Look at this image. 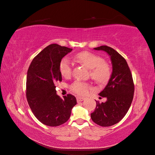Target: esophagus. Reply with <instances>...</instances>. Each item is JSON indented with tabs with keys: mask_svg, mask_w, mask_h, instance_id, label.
Masks as SVG:
<instances>
[{
	"mask_svg": "<svg viewBox=\"0 0 155 155\" xmlns=\"http://www.w3.org/2000/svg\"><path fill=\"white\" fill-rule=\"evenodd\" d=\"M85 100V97H77V101L78 102H81L82 101H84Z\"/></svg>",
	"mask_w": 155,
	"mask_h": 155,
	"instance_id": "1",
	"label": "esophagus"
}]
</instances>
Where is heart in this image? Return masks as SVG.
<instances>
[{
    "instance_id": "obj_1",
    "label": "heart",
    "mask_w": 155,
    "mask_h": 155,
    "mask_svg": "<svg viewBox=\"0 0 155 155\" xmlns=\"http://www.w3.org/2000/svg\"><path fill=\"white\" fill-rule=\"evenodd\" d=\"M76 61L90 69V76L92 79L100 84L109 81L112 75V68L109 63L105 61L100 56L90 51H84L74 55ZM59 72L64 78L71 76L73 64L67 58H63L59 63ZM91 88L87 82L76 81L71 85L70 89L78 95H85Z\"/></svg>"
}]
</instances>
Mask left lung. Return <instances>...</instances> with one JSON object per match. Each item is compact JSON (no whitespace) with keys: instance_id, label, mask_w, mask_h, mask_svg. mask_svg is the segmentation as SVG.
<instances>
[{"instance_id":"1","label":"left lung","mask_w":155,"mask_h":155,"mask_svg":"<svg viewBox=\"0 0 155 155\" xmlns=\"http://www.w3.org/2000/svg\"><path fill=\"white\" fill-rule=\"evenodd\" d=\"M94 50H104L110 55L112 72L109 83L99 94L107 100L101 104L96 101V109L91 116L96 124L109 127L118 123L129 110L134 96V82L127 63L118 51L107 46Z\"/></svg>"}]
</instances>
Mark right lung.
<instances>
[{"instance_id":"obj_1","label":"right lung","mask_w":155,"mask_h":155,"mask_svg":"<svg viewBox=\"0 0 155 155\" xmlns=\"http://www.w3.org/2000/svg\"><path fill=\"white\" fill-rule=\"evenodd\" d=\"M72 50L51 44L35 56L28 70L26 99L35 116L46 125L56 127L67 122L77 104L74 96L61 98L55 91L56 83L62 81L59 63Z\"/></svg>"}]
</instances>
